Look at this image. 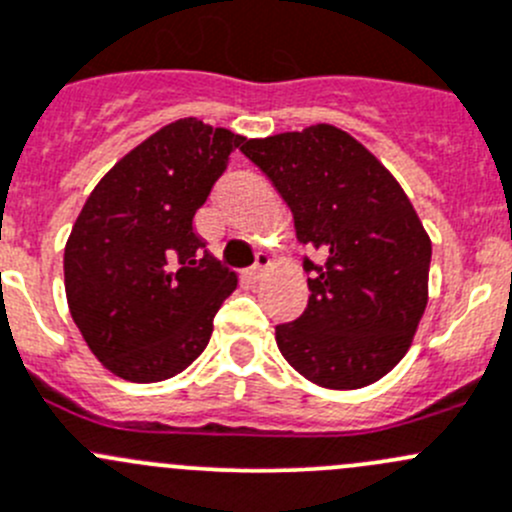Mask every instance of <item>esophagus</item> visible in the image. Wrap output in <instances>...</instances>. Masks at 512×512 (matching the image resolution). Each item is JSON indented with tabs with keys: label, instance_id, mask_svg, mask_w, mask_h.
<instances>
[{
	"label": "esophagus",
	"instance_id": "34e87169",
	"mask_svg": "<svg viewBox=\"0 0 512 512\" xmlns=\"http://www.w3.org/2000/svg\"><path fill=\"white\" fill-rule=\"evenodd\" d=\"M267 267H270V255L260 252V255H257V262L250 267V277H252V280H260V277L265 275Z\"/></svg>",
	"mask_w": 512,
	"mask_h": 512
}]
</instances>
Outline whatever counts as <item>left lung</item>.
<instances>
[{
    "mask_svg": "<svg viewBox=\"0 0 512 512\" xmlns=\"http://www.w3.org/2000/svg\"><path fill=\"white\" fill-rule=\"evenodd\" d=\"M295 217L310 300L275 327L282 357L327 390L367 388L413 345L428 307L433 242L393 172L335 124L245 140Z\"/></svg>",
    "mask_w": 512,
    "mask_h": 512,
    "instance_id": "left-lung-1",
    "label": "left lung"
}]
</instances>
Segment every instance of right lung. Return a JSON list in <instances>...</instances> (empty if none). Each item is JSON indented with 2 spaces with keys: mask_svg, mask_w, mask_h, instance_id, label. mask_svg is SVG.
<instances>
[{
  "mask_svg": "<svg viewBox=\"0 0 512 512\" xmlns=\"http://www.w3.org/2000/svg\"><path fill=\"white\" fill-rule=\"evenodd\" d=\"M245 137L177 119L92 190L64 245V292L92 355L130 382L175 377L202 355L237 287L192 227Z\"/></svg>",
  "mask_w": 512,
  "mask_h": 512,
  "instance_id": "right-lung-1",
  "label": "right lung"
}]
</instances>
